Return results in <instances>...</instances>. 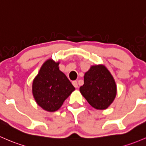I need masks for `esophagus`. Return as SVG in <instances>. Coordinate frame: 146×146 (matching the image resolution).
<instances>
[{
  "instance_id": "1",
  "label": "esophagus",
  "mask_w": 146,
  "mask_h": 146,
  "mask_svg": "<svg viewBox=\"0 0 146 146\" xmlns=\"http://www.w3.org/2000/svg\"><path fill=\"white\" fill-rule=\"evenodd\" d=\"M73 85L76 88H78V82L77 81H73Z\"/></svg>"
}]
</instances>
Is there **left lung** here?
Masks as SVG:
<instances>
[{"mask_svg": "<svg viewBox=\"0 0 146 146\" xmlns=\"http://www.w3.org/2000/svg\"><path fill=\"white\" fill-rule=\"evenodd\" d=\"M80 91L96 109L104 110L113 103L117 89L113 76L104 66H93L85 73Z\"/></svg>", "mask_w": 146, "mask_h": 146, "instance_id": "left-lung-1", "label": "left lung"}]
</instances>
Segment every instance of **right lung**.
<instances>
[{"label": "right lung", "instance_id": "add662e5", "mask_svg": "<svg viewBox=\"0 0 146 146\" xmlns=\"http://www.w3.org/2000/svg\"><path fill=\"white\" fill-rule=\"evenodd\" d=\"M32 89L37 104L50 112L59 109L75 90L65 74L59 70V63L52 59L42 66L33 80Z\"/></svg>", "mask_w": 146, "mask_h": 146}]
</instances>
